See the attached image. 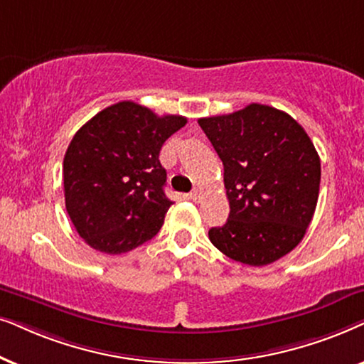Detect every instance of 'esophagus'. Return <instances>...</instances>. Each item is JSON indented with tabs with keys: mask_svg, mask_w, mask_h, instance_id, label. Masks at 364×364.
Masks as SVG:
<instances>
[{
	"mask_svg": "<svg viewBox=\"0 0 364 364\" xmlns=\"http://www.w3.org/2000/svg\"><path fill=\"white\" fill-rule=\"evenodd\" d=\"M201 196H203V191L200 190V188H195V190H193V191L190 193V198H191V200L195 201V203L200 201Z\"/></svg>",
	"mask_w": 364,
	"mask_h": 364,
	"instance_id": "34e87169",
	"label": "esophagus"
}]
</instances>
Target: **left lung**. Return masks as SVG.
I'll return each mask as SVG.
<instances>
[{
  "instance_id": "1",
  "label": "left lung",
  "mask_w": 364,
  "mask_h": 364,
  "mask_svg": "<svg viewBox=\"0 0 364 364\" xmlns=\"http://www.w3.org/2000/svg\"><path fill=\"white\" fill-rule=\"evenodd\" d=\"M198 124L225 166L230 216L211 228L228 258L266 266L296 248L316 210L321 163L303 126L284 111L251 103Z\"/></svg>"
}]
</instances>
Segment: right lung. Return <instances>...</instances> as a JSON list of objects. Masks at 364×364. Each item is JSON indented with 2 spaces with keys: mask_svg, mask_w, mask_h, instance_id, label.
Masks as SVG:
<instances>
[{
  "mask_svg": "<svg viewBox=\"0 0 364 364\" xmlns=\"http://www.w3.org/2000/svg\"><path fill=\"white\" fill-rule=\"evenodd\" d=\"M185 116L133 101L111 105L77 129L63 161L66 211L91 248L121 255L151 240L173 205L164 195V141Z\"/></svg>",
  "mask_w": 364,
  "mask_h": 364,
  "instance_id": "1",
  "label": "right lung"
}]
</instances>
